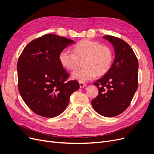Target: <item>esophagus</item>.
<instances>
[{
    "label": "esophagus",
    "instance_id": "1",
    "mask_svg": "<svg viewBox=\"0 0 154 154\" xmlns=\"http://www.w3.org/2000/svg\"><path fill=\"white\" fill-rule=\"evenodd\" d=\"M79 87L80 88H83V87H85L86 86V84L83 83V82H79Z\"/></svg>",
    "mask_w": 154,
    "mask_h": 154
}]
</instances>
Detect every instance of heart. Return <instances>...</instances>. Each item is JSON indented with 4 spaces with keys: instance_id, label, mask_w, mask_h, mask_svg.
<instances>
[{
    "instance_id": "b5f03b06",
    "label": "heart",
    "mask_w": 154,
    "mask_h": 154,
    "mask_svg": "<svg viewBox=\"0 0 154 154\" xmlns=\"http://www.w3.org/2000/svg\"><path fill=\"white\" fill-rule=\"evenodd\" d=\"M74 53L67 49L61 51L59 60L63 66L70 71L76 69L79 60L85 58L83 68L72 73V77L82 82L89 81L97 76L103 75L110 69L113 60L112 49L101 45L97 41L85 39L73 48Z\"/></svg>"
}]
</instances>
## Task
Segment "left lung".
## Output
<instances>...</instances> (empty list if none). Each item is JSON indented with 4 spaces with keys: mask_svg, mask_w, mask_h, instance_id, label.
<instances>
[{
    "mask_svg": "<svg viewBox=\"0 0 154 154\" xmlns=\"http://www.w3.org/2000/svg\"><path fill=\"white\" fill-rule=\"evenodd\" d=\"M103 38L113 45L115 57L109 71L94 83L99 91L91 105L99 114L113 117L128 107L137 90L138 63L125 41L112 35H104Z\"/></svg>",
    "mask_w": 154,
    "mask_h": 154,
    "instance_id": "left-lung-1",
    "label": "left lung"
}]
</instances>
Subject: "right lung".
I'll list each match as a JSON object with an SVG mask.
<instances>
[{"mask_svg": "<svg viewBox=\"0 0 154 154\" xmlns=\"http://www.w3.org/2000/svg\"><path fill=\"white\" fill-rule=\"evenodd\" d=\"M75 41L53 34L38 38L25 47L17 65L18 89L27 106L38 115L53 118L64 112L71 94L79 88L59 60L61 51Z\"/></svg>", "mask_w": 154, "mask_h": 154, "instance_id": "obj_1", "label": "right lung"}]
</instances>
